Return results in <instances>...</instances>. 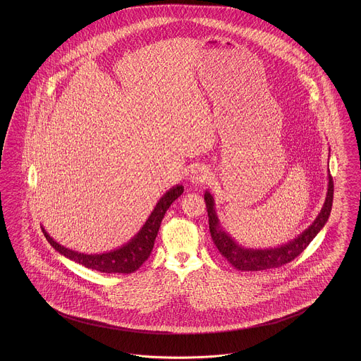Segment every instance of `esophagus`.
I'll list each match as a JSON object with an SVG mask.
<instances>
[{
  "label": "esophagus",
  "instance_id": "1",
  "mask_svg": "<svg viewBox=\"0 0 361 361\" xmlns=\"http://www.w3.org/2000/svg\"><path fill=\"white\" fill-rule=\"evenodd\" d=\"M209 176H210V172H209L205 166H197V168H195V169L192 171L189 180H190L192 184L198 185V184L205 183V181L208 180Z\"/></svg>",
  "mask_w": 361,
  "mask_h": 361
}]
</instances>
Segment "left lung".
Masks as SVG:
<instances>
[{
  "mask_svg": "<svg viewBox=\"0 0 361 361\" xmlns=\"http://www.w3.org/2000/svg\"><path fill=\"white\" fill-rule=\"evenodd\" d=\"M204 200L208 210L210 235L216 247L221 252V255L225 257L234 269L240 271H262L267 269L281 267L282 264L295 259L296 257L310 245V242L317 237V233L324 228L332 209L334 181L328 169L326 200L320 213L317 214V219H314V222L294 240H288L279 246L266 247V249H252V247H245L240 245L226 230L224 229L216 210V200L213 193L205 190Z\"/></svg>",
  "mask_w": 361,
  "mask_h": 361,
  "instance_id": "obj_1",
  "label": "left lung"
}]
</instances>
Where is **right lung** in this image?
Instances as JSON below:
<instances>
[{
  "mask_svg": "<svg viewBox=\"0 0 361 361\" xmlns=\"http://www.w3.org/2000/svg\"><path fill=\"white\" fill-rule=\"evenodd\" d=\"M183 192L184 186L180 184L172 186L168 192H165L154 205L149 217L131 240L109 252L99 254L75 252L58 243L53 237H50V234L44 230V226H41V229L47 242L56 252L68 258L70 261H74L87 269H92L100 273L131 274L136 271L151 255L154 240L157 237L161 221L164 219L165 212L169 209L173 201L183 195Z\"/></svg>",
  "mask_w": 361,
  "mask_h": 361,
  "instance_id": "1",
  "label": "right lung"
}]
</instances>
